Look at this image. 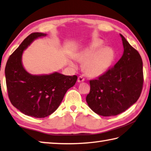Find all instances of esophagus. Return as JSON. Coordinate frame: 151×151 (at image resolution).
Here are the masks:
<instances>
[{
    "label": "esophagus",
    "instance_id": "1",
    "mask_svg": "<svg viewBox=\"0 0 151 151\" xmlns=\"http://www.w3.org/2000/svg\"><path fill=\"white\" fill-rule=\"evenodd\" d=\"M84 81V78L82 76H79L78 77V83H82V82Z\"/></svg>",
    "mask_w": 151,
    "mask_h": 151
}]
</instances>
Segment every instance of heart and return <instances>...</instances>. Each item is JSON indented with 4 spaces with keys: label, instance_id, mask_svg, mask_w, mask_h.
Returning <instances> with one entry per match:
<instances>
[{
    "label": "heart",
    "instance_id": "heart-1",
    "mask_svg": "<svg viewBox=\"0 0 151 151\" xmlns=\"http://www.w3.org/2000/svg\"><path fill=\"white\" fill-rule=\"evenodd\" d=\"M102 41L96 40L79 51L76 55L78 60L84 61L83 68L88 75L97 77L104 75L110 67L114 58V52L108 47H103ZM73 67L75 63L70 62Z\"/></svg>",
    "mask_w": 151,
    "mask_h": 151
}]
</instances>
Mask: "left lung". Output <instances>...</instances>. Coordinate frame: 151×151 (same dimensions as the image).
<instances>
[{"label":"left lung","instance_id":"8db88e82","mask_svg":"<svg viewBox=\"0 0 151 151\" xmlns=\"http://www.w3.org/2000/svg\"><path fill=\"white\" fill-rule=\"evenodd\" d=\"M122 37L123 53L113 68L90 81L86 96L89 108L100 116H117L135 104L143 84L142 61L139 52Z\"/></svg>","mask_w":151,"mask_h":151}]
</instances>
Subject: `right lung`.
Instances as JSON below:
<instances>
[{"instance_id": "add662e5", "label": "right lung", "mask_w": 151, "mask_h": 151, "mask_svg": "<svg viewBox=\"0 0 151 151\" xmlns=\"http://www.w3.org/2000/svg\"><path fill=\"white\" fill-rule=\"evenodd\" d=\"M46 34L35 32L28 35L10 56L5 67L9 97L12 105L28 116L43 118L58 108L65 94L75 84L77 76L54 72L32 75L22 64L24 51L34 40Z\"/></svg>"}]
</instances>
